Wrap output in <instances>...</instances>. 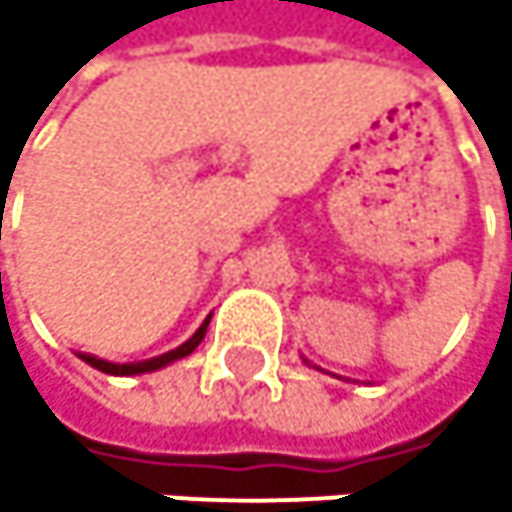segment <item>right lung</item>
<instances>
[{
    "label": "right lung",
    "instance_id": "add662e5",
    "mask_svg": "<svg viewBox=\"0 0 512 512\" xmlns=\"http://www.w3.org/2000/svg\"><path fill=\"white\" fill-rule=\"evenodd\" d=\"M208 322H211V316L196 328V334H193L190 341H184L181 347H174V350H168V353H162V356H153V359H141V362H110V359L91 356V353H79V359L88 362V365L97 368V371H104V375H122V378H128V375H147V371H159V368H165V365H171V362H178V359L190 356V353L202 344L205 331H208Z\"/></svg>",
    "mask_w": 512,
    "mask_h": 512
}]
</instances>
